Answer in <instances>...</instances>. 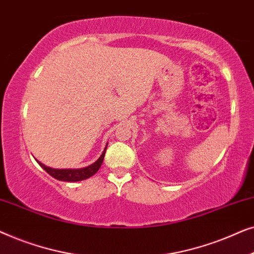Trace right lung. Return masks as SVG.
Wrapping results in <instances>:
<instances>
[{
    "label": "right lung",
    "mask_w": 254,
    "mask_h": 254,
    "mask_svg": "<svg viewBox=\"0 0 254 254\" xmlns=\"http://www.w3.org/2000/svg\"><path fill=\"white\" fill-rule=\"evenodd\" d=\"M106 148H107V144L105 149H104L103 154L100 155V157L97 159L95 163H92L91 165L86 166V168H82V169H53V168H48V166L44 165L43 163H40L39 161L37 162L39 163V165L48 173V175L52 176L55 179L61 180V182H81V180L90 178V177H92L97 171H98L104 161V156H105Z\"/></svg>",
    "instance_id": "add662e5"
}]
</instances>
